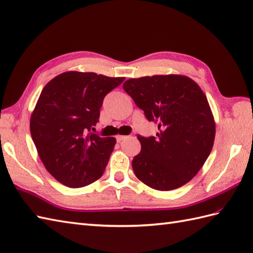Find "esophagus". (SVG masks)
Listing matches in <instances>:
<instances>
[{"label": "esophagus", "mask_w": 253, "mask_h": 253, "mask_svg": "<svg viewBox=\"0 0 253 253\" xmlns=\"http://www.w3.org/2000/svg\"><path fill=\"white\" fill-rule=\"evenodd\" d=\"M125 138H127V137L124 136V135H117V136H116V140H117V142H121V141H123Z\"/></svg>", "instance_id": "esophagus-1"}]
</instances>
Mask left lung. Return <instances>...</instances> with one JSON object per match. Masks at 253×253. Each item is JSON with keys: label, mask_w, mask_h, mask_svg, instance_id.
<instances>
[{"label": "left lung", "mask_w": 253, "mask_h": 253, "mask_svg": "<svg viewBox=\"0 0 253 253\" xmlns=\"http://www.w3.org/2000/svg\"><path fill=\"white\" fill-rule=\"evenodd\" d=\"M124 90L159 122L157 137L138 136L141 151L132 160L139 180L155 190L177 189L190 181L212 151L215 121L199 84L184 75L131 78Z\"/></svg>", "instance_id": "8db88e82"}]
</instances>
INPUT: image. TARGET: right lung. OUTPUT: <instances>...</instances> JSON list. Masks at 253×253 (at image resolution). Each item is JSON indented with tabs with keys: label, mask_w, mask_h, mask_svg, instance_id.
Returning <instances> with one entry per match:
<instances>
[{
	"label": "right lung",
	"mask_w": 253,
	"mask_h": 253,
	"mask_svg": "<svg viewBox=\"0 0 253 253\" xmlns=\"http://www.w3.org/2000/svg\"><path fill=\"white\" fill-rule=\"evenodd\" d=\"M124 79L71 71L42 90L30 116V133L44 168L61 184L84 187L103 175L116 139L90 129L99 122L104 96Z\"/></svg>",
	"instance_id": "right-lung-1"
}]
</instances>
